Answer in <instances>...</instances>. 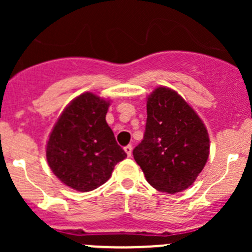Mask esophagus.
<instances>
[{
    "label": "esophagus",
    "instance_id": "esophagus-1",
    "mask_svg": "<svg viewBox=\"0 0 252 252\" xmlns=\"http://www.w3.org/2000/svg\"><path fill=\"white\" fill-rule=\"evenodd\" d=\"M124 151H126V154L128 155L129 157L131 156V151H133V146L131 145H126V147H124Z\"/></svg>",
    "mask_w": 252,
    "mask_h": 252
}]
</instances>
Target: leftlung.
<instances>
[{"label": "left lung", "mask_w": 252, "mask_h": 252, "mask_svg": "<svg viewBox=\"0 0 252 252\" xmlns=\"http://www.w3.org/2000/svg\"><path fill=\"white\" fill-rule=\"evenodd\" d=\"M144 139L133 150L151 187L175 194L188 189L201 173L210 139L205 124L184 98L159 86L147 98Z\"/></svg>", "instance_id": "left-lung-1"}]
</instances>
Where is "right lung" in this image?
<instances>
[{
  "instance_id": "1",
  "label": "right lung",
  "mask_w": 252,
  "mask_h": 252,
  "mask_svg": "<svg viewBox=\"0 0 252 252\" xmlns=\"http://www.w3.org/2000/svg\"><path fill=\"white\" fill-rule=\"evenodd\" d=\"M110 102L93 93L75 97L56 122L46 146L48 166L72 189L86 192L110 179L126 157L106 122Z\"/></svg>"
}]
</instances>
